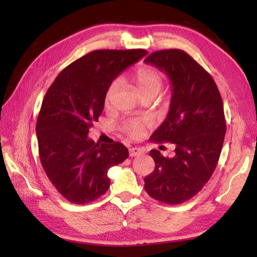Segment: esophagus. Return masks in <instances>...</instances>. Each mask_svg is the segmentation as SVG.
Wrapping results in <instances>:
<instances>
[{
	"mask_svg": "<svg viewBox=\"0 0 257 257\" xmlns=\"http://www.w3.org/2000/svg\"><path fill=\"white\" fill-rule=\"evenodd\" d=\"M143 154V150L139 149V147H132L129 150V156L130 158H134V156H138Z\"/></svg>",
	"mask_w": 257,
	"mask_h": 257,
	"instance_id": "esophagus-1",
	"label": "esophagus"
}]
</instances>
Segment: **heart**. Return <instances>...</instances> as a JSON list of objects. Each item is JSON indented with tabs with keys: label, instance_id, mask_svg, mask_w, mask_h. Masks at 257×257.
Segmentation results:
<instances>
[{
	"label": "heart",
	"instance_id": "1",
	"mask_svg": "<svg viewBox=\"0 0 257 257\" xmlns=\"http://www.w3.org/2000/svg\"><path fill=\"white\" fill-rule=\"evenodd\" d=\"M133 79L136 84L137 88L143 96L150 94H158L163 86V77L158 69L151 66H144L138 68L135 71ZM119 82L114 80L112 84L108 86V88L105 93V104H108L111 101L113 94L115 93L118 88ZM146 123L143 121H125L122 125L123 132L132 138H139L142 137L145 133Z\"/></svg>",
	"mask_w": 257,
	"mask_h": 257
}]
</instances>
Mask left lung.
<instances>
[{"label":"left lung","instance_id":"8db88e82","mask_svg":"<svg viewBox=\"0 0 257 257\" xmlns=\"http://www.w3.org/2000/svg\"><path fill=\"white\" fill-rule=\"evenodd\" d=\"M145 63L165 72L172 85L170 110L151 141L176 149L172 158L150 152L155 169L144 187L156 201L176 205L193 198L215 170L227 127L223 103L210 73L185 51H156Z\"/></svg>","mask_w":257,"mask_h":257}]
</instances>
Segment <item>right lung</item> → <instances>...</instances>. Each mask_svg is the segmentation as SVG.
I'll return each mask as SVG.
<instances>
[{"instance_id":"obj_1","label":"right lung","mask_w":257,"mask_h":257,"mask_svg":"<svg viewBox=\"0 0 257 257\" xmlns=\"http://www.w3.org/2000/svg\"><path fill=\"white\" fill-rule=\"evenodd\" d=\"M147 51L97 50L73 61L50 86L38 113L36 134L42 167L56 190L73 204L101 197L110 187L108 169L128 158L119 142L89 139L112 81Z\"/></svg>"}]
</instances>
